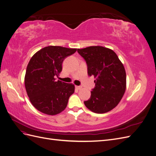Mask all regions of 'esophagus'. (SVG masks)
I'll use <instances>...</instances> for the list:
<instances>
[{
  "instance_id": "esophagus-1",
  "label": "esophagus",
  "mask_w": 156,
  "mask_h": 156,
  "mask_svg": "<svg viewBox=\"0 0 156 156\" xmlns=\"http://www.w3.org/2000/svg\"><path fill=\"white\" fill-rule=\"evenodd\" d=\"M82 88V86H76V88L78 90H81Z\"/></svg>"
}]
</instances>
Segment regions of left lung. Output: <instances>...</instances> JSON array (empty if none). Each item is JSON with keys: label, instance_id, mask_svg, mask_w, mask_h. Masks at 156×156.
I'll return each mask as SVG.
<instances>
[{"label": "left lung", "instance_id": "1", "mask_svg": "<svg viewBox=\"0 0 156 156\" xmlns=\"http://www.w3.org/2000/svg\"><path fill=\"white\" fill-rule=\"evenodd\" d=\"M86 61L88 74L94 75L95 87L84 105L91 111L101 114L114 108L123 97L126 88L124 65L112 50L102 46L78 49Z\"/></svg>", "mask_w": 156, "mask_h": 156}]
</instances>
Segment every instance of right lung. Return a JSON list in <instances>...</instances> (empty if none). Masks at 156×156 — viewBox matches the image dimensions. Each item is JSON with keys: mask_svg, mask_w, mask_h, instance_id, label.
I'll use <instances>...</instances> for the list:
<instances>
[{"mask_svg": "<svg viewBox=\"0 0 156 156\" xmlns=\"http://www.w3.org/2000/svg\"><path fill=\"white\" fill-rule=\"evenodd\" d=\"M77 49L48 46L36 53L28 64L25 86L32 105L39 111L55 115L63 111L75 91L73 84L58 80L64 60Z\"/></svg>", "mask_w": 156, "mask_h": 156, "instance_id": "obj_1", "label": "right lung"}]
</instances>
